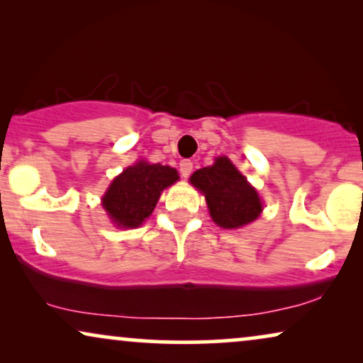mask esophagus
<instances>
[{"mask_svg": "<svg viewBox=\"0 0 363 363\" xmlns=\"http://www.w3.org/2000/svg\"><path fill=\"white\" fill-rule=\"evenodd\" d=\"M193 170V162L191 160H182L180 162V173L183 178L190 177V173Z\"/></svg>", "mask_w": 363, "mask_h": 363, "instance_id": "34e87169", "label": "esophagus"}]
</instances>
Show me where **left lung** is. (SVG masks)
Returning <instances> with one entry per match:
<instances>
[{
  "mask_svg": "<svg viewBox=\"0 0 363 363\" xmlns=\"http://www.w3.org/2000/svg\"><path fill=\"white\" fill-rule=\"evenodd\" d=\"M190 182L205 195L213 221L225 230L245 226L262 211L257 191L226 157L216 158L213 167L196 170Z\"/></svg>",
  "mask_w": 363,
  "mask_h": 363,
  "instance_id": "obj_1",
  "label": "left lung"
}]
</instances>
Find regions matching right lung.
Listing matches in <instances>:
<instances>
[{
  "label": "right lung",
  "instance_id": "1",
  "mask_svg": "<svg viewBox=\"0 0 363 363\" xmlns=\"http://www.w3.org/2000/svg\"><path fill=\"white\" fill-rule=\"evenodd\" d=\"M177 180L175 168L138 162L112 182L102 198V206L117 226L135 228L152 215L160 193Z\"/></svg>",
  "mask_w": 363,
  "mask_h": 363
}]
</instances>
